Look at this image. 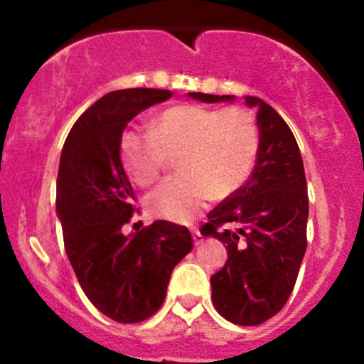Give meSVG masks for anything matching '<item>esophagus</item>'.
<instances>
[{
	"label": "esophagus",
	"mask_w": 364,
	"mask_h": 364,
	"mask_svg": "<svg viewBox=\"0 0 364 364\" xmlns=\"http://www.w3.org/2000/svg\"><path fill=\"white\" fill-rule=\"evenodd\" d=\"M192 236H193V243H196V245L203 243V236H200V232H199V229H197V227H192Z\"/></svg>",
	"instance_id": "34e87169"
}]
</instances>
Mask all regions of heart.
<instances>
[{
  "instance_id": "heart-1",
  "label": "heart",
  "mask_w": 364,
  "mask_h": 364,
  "mask_svg": "<svg viewBox=\"0 0 364 364\" xmlns=\"http://www.w3.org/2000/svg\"><path fill=\"white\" fill-rule=\"evenodd\" d=\"M259 149L255 117L241 107L176 105L160 114L151 132L128 130L121 160L137 185L159 181L171 155L178 168L148 197L155 215L190 222L209 199H225L243 186Z\"/></svg>"
}]
</instances>
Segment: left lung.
<instances>
[{
    "label": "left lung",
    "instance_id": "left-lung-1",
    "mask_svg": "<svg viewBox=\"0 0 364 364\" xmlns=\"http://www.w3.org/2000/svg\"><path fill=\"white\" fill-rule=\"evenodd\" d=\"M197 100L232 102L234 95L188 93ZM257 107L259 149L253 172L240 190L209 211L200 227L227 248V262L211 277L216 311L240 326L274 317L294 289L306 252L308 193L303 159L289 124L271 105Z\"/></svg>",
    "mask_w": 364,
    "mask_h": 364
}]
</instances>
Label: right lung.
I'll list each match as a JSON object with an SVG mask.
<instances>
[{"label": "right lung", "instance_id": "obj_1", "mask_svg": "<svg viewBox=\"0 0 364 364\" xmlns=\"http://www.w3.org/2000/svg\"><path fill=\"white\" fill-rule=\"evenodd\" d=\"M171 97L153 87L111 91L75 121L61 151L56 211L65 252L87 299L121 324L160 310L172 269L193 248L190 230L165 220L124 232L135 193L121 164V137L128 121Z\"/></svg>", "mask_w": 364, "mask_h": 364}]
</instances>
